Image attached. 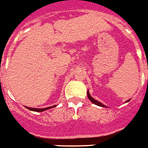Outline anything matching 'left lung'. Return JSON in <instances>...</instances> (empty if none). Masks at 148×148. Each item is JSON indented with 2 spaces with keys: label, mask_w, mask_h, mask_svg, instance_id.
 I'll use <instances>...</instances> for the list:
<instances>
[{
  "label": "left lung",
  "mask_w": 148,
  "mask_h": 148,
  "mask_svg": "<svg viewBox=\"0 0 148 148\" xmlns=\"http://www.w3.org/2000/svg\"><path fill=\"white\" fill-rule=\"evenodd\" d=\"M87 95H88V99H90V100H91V101H92V102L94 104H96V105H98V106H100V107H106V106H104L103 104H102L101 103L98 102L97 100H96V99H93L92 97L90 96V94H89L88 91V92H87ZM128 101H129V100H128Z\"/></svg>",
  "instance_id": "left-lung-1"
}]
</instances>
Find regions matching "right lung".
<instances>
[{
  "mask_svg": "<svg viewBox=\"0 0 148 148\" xmlns=\"http://www.w3.org/2000/svg\"><path fill=\"white\" fill-rule=\"evenodd\" d=\"M56 105L52 106V107H49V108H29V107H26L28 109L31 110V111H34V112H43V111H45V110L50 109V108H55Z\"/></svg>",
  "mask_w": 148,
  "mask_h": 148,
  "instance_id": "1",
  "label": "right lung"
}]
</instances>
